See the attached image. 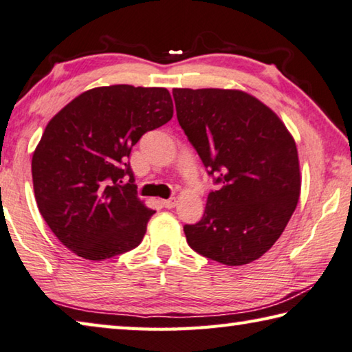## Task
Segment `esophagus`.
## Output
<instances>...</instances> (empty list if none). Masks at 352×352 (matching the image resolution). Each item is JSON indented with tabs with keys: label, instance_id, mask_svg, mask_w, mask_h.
<instances>
[{
	"label": "esophagus",
	"instance_id": "1",
	"mask_svg": "<svg viewBox=\"0 0 352 352\" xmlns=\"http://www.w3.org/2000/svg\"><path fill=\"white\" fill-rule=\"evenodd\" d=\"M176 198H171V199H164L162 201V206L165 207V208H173V207H175L176 206Z\"/></svg>",
	"mask_w": 352,
	"mask_h": 352
}]
</instances>
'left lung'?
Returning <instances> with one entry per match:
<instances>
[{"instance_id":"left-lung-1","label":"left lung","mask_w":352,"mask_h":352,"mask_svg":"<svg viewBox=\"0 0 352 352\" xmlns=\"http://www.w3.org/2000/svg\"><path fill=\"white\" fill-rule=\"evenodd\" d=\"M173 97L181 128L221 184L199 223L184 226L188 245L226 266L258 260L285 232L300 198L292 134L244 91L175 88Z\"/></svg>"}]
</instances>
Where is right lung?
<instances>
[{"label":"right lung","mask_w":352,"mask_h":352,"mask_svg":"<svg viewBox=\"0 0 352 352\" xmlns=\"http://www.w3.org/2000/svg\"><path fill=\"white\" fill-rule=\"evenodd\" d=\"M171 117L165 88L111 85L82 92L49 120L32 181L41 217L61 244L92 261L138 248L154 210L138 198L126 159Z\"/></svg>","instance_id":"add662e5"}]
</instances>
